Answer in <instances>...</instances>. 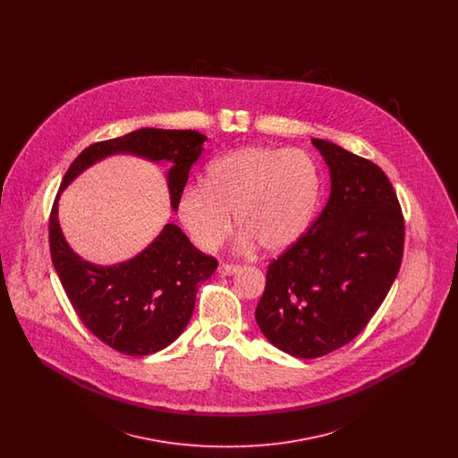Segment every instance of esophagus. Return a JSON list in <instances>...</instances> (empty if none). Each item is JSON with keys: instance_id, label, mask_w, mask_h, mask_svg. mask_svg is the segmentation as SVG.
<instances>
[{"instance_id": "34e87169", "label": "esophagus", "mask_w": 458, "mask_h": 458, "mask_svg": "<svg viewBox=\"0 0 458 458\" xmlns=\"http://www.w3.org/2000/svg\"><path fill=\"white\" fill-rule=\"evenodd\" d=\"M242 269L240 264H228V262H223L218 267L219 273L225 275V276H230V275H235Z\"/></svg>"}]
</instances>
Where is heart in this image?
<instances>
[{
	"instance_id": "heart-1",
	"label": "heart",
	"mask_w": 458,
	"mask_h": 458,
	"mask_svg": "<svg viewBox=\"0 0 458 458\" xmlns=\"http://www.w3.org/2000/svg\"><path fill=\"white\" fill-rule=\"evenodd\" d=\"M321 174L301 149L249 146L215 159L204 185L178 197V216L202 250L218 247L232 232V216L245 232L243 243L269 254L297 245L316 216Z\"/></svg>"
}]
</instances>
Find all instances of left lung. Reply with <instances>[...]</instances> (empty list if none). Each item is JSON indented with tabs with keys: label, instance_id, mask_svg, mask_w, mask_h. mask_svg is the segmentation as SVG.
Here are the masks:
<instances>
[{
	"label": "left lung",
	"instance_id": "obj_1",
	"mask_svg": "<svg viewBox=\"0 0 458 458\" xmlns=\"http://www.w3.org/2000/svg\"><path fill=\"white\" fill-rule=\"evenodd\" d=\"M331 194L302 240L267 266L262 335L301 359L323 357L368 327L398 275L405 221L386 174L323 139Z\"/></svg>",
	"mask_w": 458,
	"mask_h": 458
}]
</instances>
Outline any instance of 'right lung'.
I'll return each mask as SVG.
<instances>
[{
  "label": "right lung",
  "instance_id": "add662e5",
  "mask_svg": "<svg viewBox=\"0 0 458 458\" xmlns=\"http://www.w3.org/2000/svg\"><path fill=\"white\" fill-rule=\"evenodd\" d=\"M204 140L206 135L196 131L140 129L90 144L66 170L60 192L92 163L109 154L131 153L174 163L168 187L176 209ZM58 196L49 215L51 261L82 325L125 355H149L168 347L191 321L199 284L215 273L218 261L196 249L174 223L131 261L114 266L82 261L60 230Z\"/></svg>",
  "mask_w": 458,
  "mask_h": 458
}]
</instances>
